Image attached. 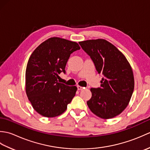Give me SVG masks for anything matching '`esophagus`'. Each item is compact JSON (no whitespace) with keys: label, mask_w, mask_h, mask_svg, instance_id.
Here are the masks:
<instances>
[{"label":"esophagus","mask_w":150,"mask_h":150,"mask_svg":"<svg viewBox=\"0 0 150 150\" xmlns=\"http://www.w3.org/2000/svg\"><path fill=\"white\" fill-rule=\"evenodd\" d=\"M84 88L82 87V86H77V90H82Z\"/></svg>","instance_id":"esophagus-1"}]
</instances>
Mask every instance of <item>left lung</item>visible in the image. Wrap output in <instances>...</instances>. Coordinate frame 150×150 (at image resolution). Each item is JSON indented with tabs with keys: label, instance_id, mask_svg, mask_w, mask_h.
<instances>
[{
	"label": "left lung",
	"instance_id": "1",
	"mask_svg": "<svg viewBox=\"0 0 150 150\" xmlns=\"http://www.w3.org/2000/svg\"><path fill=\"white\" fill-rule=\"evenodd\" d=\"M90 57L97 72L103 75L100 88H91V98L87 104L95 115L111 119L125 110L134 90L132 67L123 54L104 39L79 42Z\"/></svg>",
	"mask_w": 150,
	"mask_h": 150
}]
</instances>
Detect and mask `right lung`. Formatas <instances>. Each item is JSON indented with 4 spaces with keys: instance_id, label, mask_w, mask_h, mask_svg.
Returning <instances> with one entry per match:
<instances>
[{
    "instance_id": "right-lung-1",
    "label": "right lung",
    "mask_w": 150,
    "mask_h": 150,
    "mask_svg": "<svg viewBox=\"0 0 150 150\" xmlns=\"http://www.w3.org/2000/svg\"><path fill=\"white\" fill-rule=\"evenodd\" d=\"M80 49L77 42L52 37L31 55L26 69V92L33 109L41 115H60L75 97L77 88L60 83L57 79L60 73H66L70 55Z\"/></svg>"
}]
</instances>
